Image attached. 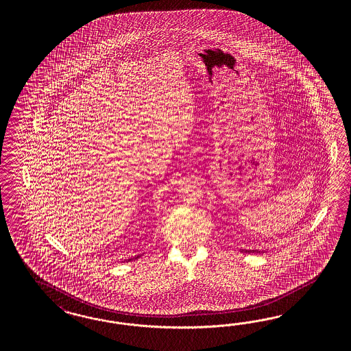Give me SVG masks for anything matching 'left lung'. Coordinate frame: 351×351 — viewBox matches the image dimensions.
Returning a JSON list of instances; mask_svg holds the SVG:
<instances>
[{
    "label": "left lung",
    "instance_id": "8db88e82",
    "mask_svg": "<svg viewBox=\"0 0 351 351\" xmlns=\"http://www.w3.org/2000/svg\"><path fill=\"white\" fill-rule=\"evenodd\" d=\"M258 252H260V251H258Z\"/></svg>",
    "mask_w": 351,
    "mask_h": 351
}]
</instances>
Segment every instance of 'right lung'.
Listing matches in <instances>:
<instances>
[{
	"label": "right lung",
	"mask_w": 351,
	"mask_h": 351,
	"mask_svg": "<svg viewBox=\"0 0 351 351\" xmlns=\"http://www.w3.org/2000/svg\"><path fill=\"white\" fill-rule=\"evenodd\" d=\"M135 258H136V257H135ZM132 260H134V258H132ZM128 261H131V258H128Z\"/></svg>",
	"instance_id": "1"
}]
</instances>
